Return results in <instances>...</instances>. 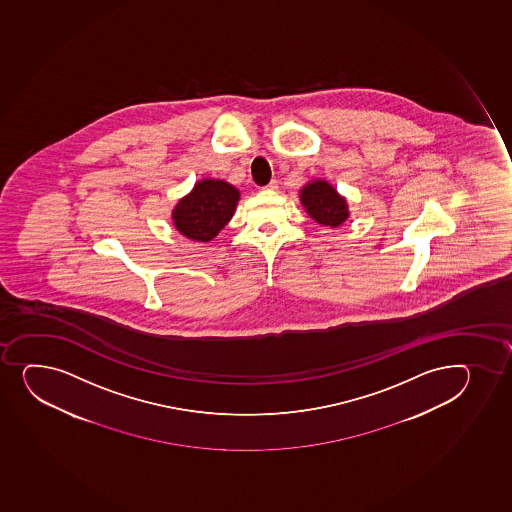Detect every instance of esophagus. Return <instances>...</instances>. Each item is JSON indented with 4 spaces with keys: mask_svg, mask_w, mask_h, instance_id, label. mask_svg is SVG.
<instances>
[{
    "mask_svg": "<svg viewBox=\"0 0 512 512\" xmlns=\"http://www.w3.org/2000/svg\"><path fill=\"white\" fill-rule=\"evenodd\" d=\"M264 189H266V190L278 189V180H271V182H269L268 185H266V187H264Z\"/></svg>",
    "mask_w": 512,
    "mask_h": 512,
    "instance_id": "34e87169",
    "label": "esophagus"
}]
</instances>
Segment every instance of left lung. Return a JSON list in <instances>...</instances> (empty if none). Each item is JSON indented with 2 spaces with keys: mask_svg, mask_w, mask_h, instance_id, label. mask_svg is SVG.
<instances>
[{
  "mask_svg": "<svg viewBox=\"0 0 512 512\" xmlns=\"http://www.w3.org/2000/svg\"><path fill=\"white\" fill-rule=\"evenodd\" d=\"M302 204L312 219L322 226L337 227L349 217L345 200L323 180L308 183L302 190Z\"/></svg>",
  "mask_w": 512,
  "mask_h": 512,
  "instance_id": "obj_1",
  "label": "left lung"
}]
</instances>
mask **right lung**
<instances>
[{
  "label": "right lung",
  "mask_w": 512,
  "mask_h": 512,
  "mask_svg": "<svg viewBox=\"0 0 512 512\" xmlns=\"http://www.w3.org/2000/svg\"><path fill=\"white\" fill-rule=\"evenodd\" d=\"M237 200L239 192L229 183L202 180L173 210L175 227L192 241L207 243L229 222Z\"/></svg>",
  "instance_id": "right-lung-1"
}]
</instances>
